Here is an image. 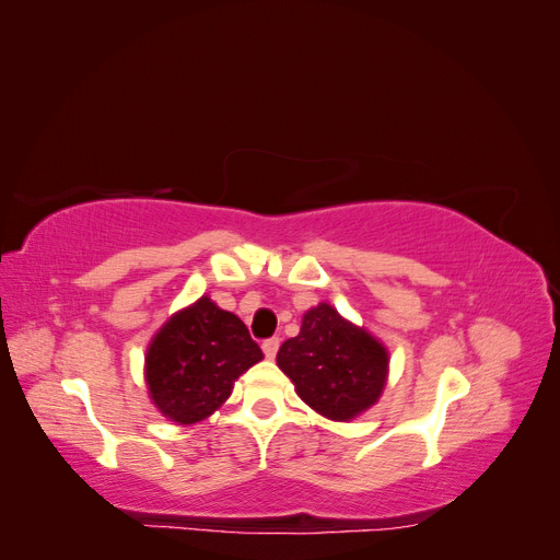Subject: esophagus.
Returning a JSON list of instances; mask_svg holds the SVG:
<instances>
[{"label": "esophagus", "instance_id": "1", "mask_svg": "<svg viewBox=\"0 0 560 560\" xmlns=\"http://www.w3.org/2000/svg\"><path fill=\"white\" fill-rule=\"evenodd\" d=\"M261 348H264V354L268 360H273L276 354H278V348H280V338H266V341L261 343Z\"/></svg>", "mask_w": 560, "mask_h": 560}]
</instances>
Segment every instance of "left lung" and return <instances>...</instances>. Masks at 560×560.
<instances>
[{
    "label": "left lung",
    "instance_id": "left-lung-1",
    "mask_svg": "<svg viewBox=\"0 0 560 560\" xmlns=\"http://www.w3.org/2000/svg\"><path fill=\"white\" fill-rule=\"evenodd\" d=\"M278 366L317 413L350 420L381 397L387 352L374 336L352 327L329 303H319L303 315L299 336L280 346Z\"/></svg>",
    "mask_w": 560,
    "mask_h": 560
}]
</instances>
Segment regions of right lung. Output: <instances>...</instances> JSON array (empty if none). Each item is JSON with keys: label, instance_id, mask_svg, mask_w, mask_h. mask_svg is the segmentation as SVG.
Instances as JSON below:
<instances>
[{"label": "right lung", "instance_id": "1", "mask_svg": "<svg viewBox=\"0 0 560 560\" xmlns=\"http://www.w3.org/2000/svg\"><path fill=\"white\" fill-rule=\"evenodd\" d=\"M264 358L241 317L202 296L156 334L147 352V383L163 416L182 425L208 418L243 371Z\"/></svg>", "mask_w": 560, "mask_h": 560}]
</instances>
